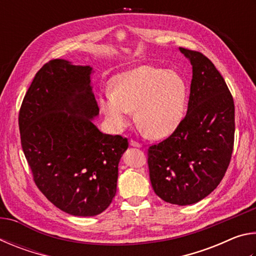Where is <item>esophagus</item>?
Returning a JSON list of instances; mask_svg holds the SVG:
<instances>
[{"instance_id":"34e87169","label":"esophagus","mask_w":256,"mask_h":256,"mask_svg":"<svg viewBox=\"0 0 256 256\" xmlns=\"http://www.w3.org/2000/svg\"><path fill=\"white\" fill-rule=\"evenodd\" d=\"M130 146H136V148H140V146H142L141 144H138V142L134 141V140H130Z\"/></svg>"}]
</instances>
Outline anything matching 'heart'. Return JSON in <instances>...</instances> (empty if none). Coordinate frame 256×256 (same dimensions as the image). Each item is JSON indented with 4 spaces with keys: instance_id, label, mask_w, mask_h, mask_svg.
<instances>
[{
    "instance_id": "1",
    "label": "heart",
    "mask_w": 256,
    "mask_h": 256,
    "mask_svg": "<svg viewBox=\"0 0 256 256\" xmlns=\"http://www.w3.org/2000/svg\"><path fill=\"white\" fill-rule=\"evenodd\" d=\"M112 92L100 96V108L115 131H122L136 112V122L151 136L174 132L183 118L186 84L178 73L152 66H140L120 73L112 82Z\"/></svg>"
}]
</instances>
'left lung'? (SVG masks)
<instances>
[{
    "instance_id": "8db88e82",
    "label": "left lung",
    "mask_w": 256,
    "mask_h": 256,
    "mask_svg": "<svg viewBox=\"0 0 256 256\" xmlns=\"http://www.w3.org/2000/svg\"><path fill=\"white\" fill-rule=\"evenodd\" d=\"M192 64L188 112L172 136L148 149L150 182L157 196L188 206L209 196L232 159L235 105L224 78L200 52L180 47Z\"/></svg>"
}]
</instances>
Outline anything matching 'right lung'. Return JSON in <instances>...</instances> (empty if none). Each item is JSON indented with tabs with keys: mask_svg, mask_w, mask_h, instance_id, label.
I'll use <instances>...</instances> for the list:
<instances>
[{
	"mask_svg": "<svg viewBox=\"0 0 256 256\" xmlns=\"http://www.w3.org/2000/svg\"><path fill=\"white\" fill-rule=\"evenodd\" d=\"M92 68L52 60L36 73L19 112L21 146L40 192L68 214L92 216L116 194L126 138L104 134Z\"/></svg>",
	"mask_w": 256,
	"mask_h": 256,
	"instance_id": "obj_1",
	"label": "right lung"
}]
</instances>
